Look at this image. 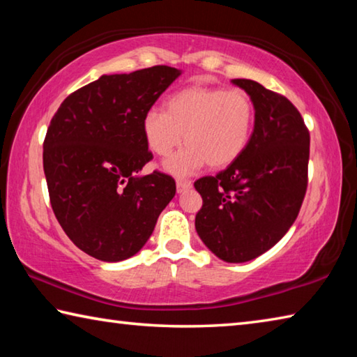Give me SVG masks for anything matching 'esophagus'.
Segmentation results:
<instances>
[{
    "label": "esophagus",
    "instance_id": "34e87169",
    "mask_svg": "<svg viewBox=\"0 0 357 357\" xmlns=\"http://www.w3.org/2000/svg\"><path fill=\"white\" fill-rule=\"evenodd\" d=\"M189 189H192L190 181H184V179H178L176 181V190H178V193H183V192L189 190Z\"/></svg>",
    "mask_w": 357,
    "mask_h": 357
}]
</instances>
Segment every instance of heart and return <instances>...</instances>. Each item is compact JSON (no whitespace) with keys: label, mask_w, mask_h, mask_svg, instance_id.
I'll use <instances>...</instances> for the list:
<instances>
[{"label":"heart","mask_w":357,"mask_h":357,"mask_svg":"<svg viewBox=\"0 0 357 357\" xmlns=\"http://www.w3.org/2000/svg\"><path fill=\"white\" fill-rule=\"evenodd\" d=\"M255 108L238 89L190 84L165 100V112L148 110L142 132L151 153L170 155L181 143L185 149L165 162V170L185 176L206 164L222 170L236 162L250 143Z\"/></svg>","instance_id":"1"}]
</instances>
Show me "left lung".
I'll return each instance as SVG.
<instances>
[{
    "label": "left lung",
    "instance_id": "obj_1",
    "mask_svg": "<svg viewBox=\"0 0 357 357\" xmlns=\"http://www.w3.org/2000/svg\"><path fill=\"white\" fill-rule=\"evenodd\" d=\"M231 83L249 94L255 108L253 134L234 164L193 184L203 198L195 228L217 258L245 263L279 243L298 217L310 135L287 98L247 78Z\"/></svg>",
    "mask_w": 357,
    "mask_h": 357
}]
</instances>
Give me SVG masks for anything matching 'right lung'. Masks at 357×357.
<instances>
[{"label": "right lung", "mask_w": 357, "mask_h": 357, "mask_svg": "<svg viewBox=\"0 0 357 357\" xmlns=\"http://www.w3.org/2000/svg\"><path fill=\"white\" fill-rule=\"evenodd\" d=\"M183 74L168 66L102 75L66 98L48 126L44 173L59 225L107 263L134 257L176 193L168 174H140L153 159L143 114Z\"/></svg>", "instance_id": "right-lung-1"}]
</instances>
